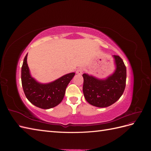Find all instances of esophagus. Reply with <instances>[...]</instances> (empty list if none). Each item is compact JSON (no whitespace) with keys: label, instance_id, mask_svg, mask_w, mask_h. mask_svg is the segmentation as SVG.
<instances>
[{"label":"esophagus","instance_id":"obj_1","mask_svg":"<svg viewBox=\"0 0 151 151\" xmlns=\"http://www.w3.org/2000/svg\"><path fill=\"white\" fill-rule=\"evenodd\" d=\"M83 68L82 67L78 68H77V70H76V74H79V75L83 74Z\"/></svg>","mask_w":151,"mask_h":151}]
</instances>
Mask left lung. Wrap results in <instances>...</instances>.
<instances>
[{"label": "left lung", "mask_w": 151, "mask_h": 151, "mask_svg": "<svg viewBox=\"0 0 151 151\" xmlns=\"http://www.w3.org/2000/svg\"><path fill=\"white\" fill-rule=\"evenodd\" d=\"M113 57L116 69L106 80H99L86 74L83 75L84 98L91 105L99 108L109 106L119 99L124 92L127 78L126 66L119 56Z\"/></svg>", "instance_id": "obj_1"}]
</instances>
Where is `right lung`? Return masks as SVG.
<instances>
[{"instance_id": "right-lung-1", "label": "right lung", "mask_w": 151, "mask_h": 151, "mask_svg": "<svg viewBox=\"0 0 151 151\" xmlns=\"http://www.w3.org/2000/svg\"><path fill=\"white\" fill-rule=\"evenodd\" d=\"M26 54L21 67L22 86L26 97L35 106L50 109L57 106L63 100L67 85L74 77L72 72L62 76L51 83L42 84L37 83L29 74Z\"/></svg>"}]
</instances>
